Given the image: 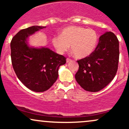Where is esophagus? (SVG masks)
Returning a JSON list of instances; mask_svg holds the SVG:
<instances>
[{"label":"esophagus","mask_w":129,"mask_h":129,"mask_svg":"<svg viewBox=\"0 0 129 129\" xmlns=\"http://www.w3.org/2000/svg\"><path fill=\"white\" fill-rule=\"evenodd\" d=\"M71 60L70 59H69V58H67V59H66V61H67V63H69V62H70L71 61Z\"/></svg>","instance_id":"obj_1"}]
</instances>
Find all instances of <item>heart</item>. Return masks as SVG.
Returning <instances> with one entry per match:
<instances>
[{"instance_id": "obj_1", "label": "heart", "mask_w": 129, "mask_h": 129, "mask_svg": "<svg viewBox=\"0 0 129 129\" xmlns=\"http://www.w3.org/2000/svg\"><path fill=\"white\" fill-rule=\"evenodd\" d=\"M98 35L94 29L77 26H69L60 31V36H54L53 45L57 53L62 54L71 49L78 58L90 55L96 47Z\"/></svg>"}]
</instances>
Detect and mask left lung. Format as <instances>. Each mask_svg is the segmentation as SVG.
I'll use <instances>...</instances> for the list:
<instances>
[{
	"label": "left lung",
	"instance_id": "obj_1",
	"mask_svg": "<svg viewBox=\"0 0 129 129\" xmlns=\"http://www.w3.org/2000/svg\"><path fill=\"white\" fill-rule=\"evenodd\" d=\"M119 56L118 38L112 32H106L100 36L94 51L77 61V82L86 91L96 92L102 90L116 75Z\"/></svg>",
	"mask_w": 129,
	"mask_h": 129
}]
</instances>
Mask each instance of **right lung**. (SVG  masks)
Masks as SVG:
<instances>
[{"label":"right lung","mask_w":129,"mask_h":129,"mask_svg":"<svg viewBox=\"0 0 129 129\" xmlns=\"http://www.w3.org/2000/svg\"><path fill=\"white\" fill-rule=\"evenodd\" d=\"M45 28L32 26L21 29L10 44L11 62L17 78L28 88L36 92L49 89L58 78L59 67L66 63L64 56L50 48L29 46V36Z\"/></svg>","instance_id":"obj_1"}]
</instances>
